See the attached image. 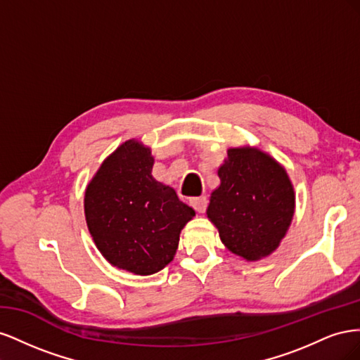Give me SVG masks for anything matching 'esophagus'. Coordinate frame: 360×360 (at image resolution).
I'll use <instances>...</instances> for the list:
<instances>
[{
	"label": "esophagus",
	"instance_id": "obj_1",
	"mask_svg": "<svg viewBox=\"0 0 360 360\" xmlns=\"http://www.w3.org/2000/svg\"><path fill=\"white\" fill-rule=\"evenodd\" d=\"M191 205H192L193 209L197 210L198 213H202V212H205V209H207V198H205V197L192 198V200H191Z\"/></svg>",
	"mask_w": 360,
	"mask_h": 360
}]
</instances>
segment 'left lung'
I'll return each mask as SVG.
<instances>
[{"label": "left lung", "instance_id": "obj_1", "mask_svg": "<svg viewBox=\"0 0 360 360\" xmlns=\"http://www.w3.org/2000/svg\"><path fill=\"white\" fill-rule=\"evenodd\" d=\"M207 217L222 243L248 261L270 255L284 238L294 214V189L285 168L255 147L228 150L217 169Z\"/></svg>", "mask_w": 360, "mask_h": 360}]
</instances>
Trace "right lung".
Here are the masks:
<instances>
[{
	"mask_svg": "<svg viewBox=\"0 0 360 360\" xmlns=\"http://www.w3.org/2000/svg\"><path fill=\"white\" fill-rule=\"evenodd\" d=\"M153 163L148 147L126 141L103 160L84 198L86 226L101 254L141 276L171 263L183 226L195 216L176 191L151 176Z\"/></svg>",
	"mask_w": 360,
	"mask_h": 360,
	"instance_id": "right-lung-1",
	"label": "right lung"
}]
</instances>
